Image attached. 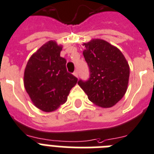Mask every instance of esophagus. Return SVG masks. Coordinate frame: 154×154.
Listing matches in <instances>:
<instances>
[{
  "label": "esophagus",
  "mask_w": 154,
  "mask_h": 154,
  "mask_svg": "<svg viewBox=\"0 0 154 154\" xmlns=\"http://www.w3.org/2000/svg\"><path fill=\"white\" fill-rule=\"evenodd\" d=\"M73 75L75 76L76 78H78V77H79V74H78V71H75V72H74V73H73Z\"/></svg>",
  "instance_id": "1"
}]
</instances>
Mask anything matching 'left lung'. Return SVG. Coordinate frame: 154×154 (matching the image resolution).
<instances>
[{
	"label": "left lung",
	"instance_id": "8db88e82",
	"mask_svg": "<svg viewBox=\"0 0 154 154\" xmlns=\"http://www.w3.org/2000/svg\"><path fill=\"white\" fill-rule=\"evenodd\" d=\"M83 45L91 75L89 80H79L78 84L94 105L112 107L127 91L130 78L127 60L117 47L102 39H92Z\"/></svg>",
	"mask_w": 154,
	"mask_h": 154
}]
</instances>
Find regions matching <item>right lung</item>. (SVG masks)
Returning <instances> with one entry per match:
<instances>
[{
	"instance_id": "1",
	"label": "right lung",
	"mask_w": 154,
	"mask_h": 154,
	"mask_svg": "<svg viewBox=\"0 0 154 154\" xmlns=\"http://www.w3.org/2000/svg\"><path fill=\"white\" fill-rule=\"evenodd\" d=\"M63 45L49 40L29 58L24 85L35 107L52 112L63 105L78 79L68 73L66 60L60 56Z\"/></svg>"
}]
</instances>
